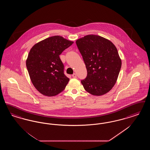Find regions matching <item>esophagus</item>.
I'll return each mask as SVG.
<instances>
[{"label": "esophagus", "instance_id": "obj_1", "mask_svg": "<svg viewBox=\"0 0 150 150\" xmlns=\"http://www.w3.org/2000/svg\"><path fill=\"white\" fill-rule=\"evenodd\" d=\"M72 76L73 78H76V74L75 73H74V74H73L72 75Z\"/></svg>", "mask_w": 150, "mask_h": 150}]
</instances>
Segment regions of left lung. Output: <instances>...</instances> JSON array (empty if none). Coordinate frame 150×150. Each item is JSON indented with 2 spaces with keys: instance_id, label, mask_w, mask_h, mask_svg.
<instances>
[{
  "instance_id": "obj_1",
  "label": "left lung",
  "mask_w": 150,
  "mask_h": 150,
  "mask_svg": "<svg viewBox=\"0 0 150 150\" xmlns=\"http://www.w3.org/2000/svg\"><path fill=\"white\" fill-rule=\"evenodd\" d=\"M86 64L87 76L81 84L87 92L100 96L115 86L121 67L116 47L110 40L97 35H87L76 41Z\"/></svg>"
}]
</instances>
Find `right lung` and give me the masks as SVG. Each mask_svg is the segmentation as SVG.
<instances>
[{"mask_svg":"<svg viewBox=\"0 0 150 150\" xmlns=\"http://www.w3.org/2000/svg\"><path fill=\"white\" fill-rule=\"evenodd\" d=\"M74 43L56 35L35 44L30 50L26 64L34 87L44 96L53 97L64 91L69 79L64 73L59 55Z\"/></svg>","mask_w":150,"mask_h":150,"instance_id":"right-lung-1","label":"right lung"}]
</instances>
